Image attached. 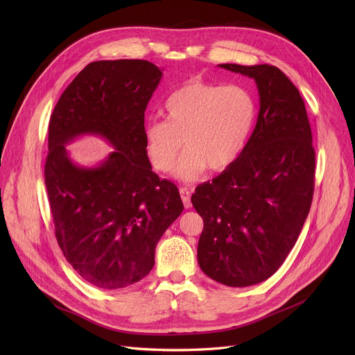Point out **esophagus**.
Masks as SVG:
<instances>
[{"label": "esophagus", "mask_w": 355, "mask_h": 355, "mask_svg": "<svg viewBox=\"0 0 355 355\" xmlns=\"http://www.w3.org/2000/svg\"><path fill=\"white\" fill-rule=\"evenodd\" d=\"M180 194H181V198H182V202H184V207L185 209H190L191 207V193L189 189H180Z\"/></svg>", "instance_id": "obj_1"}]
</instances>
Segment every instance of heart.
Instances as JSON below:
<instances>
[{
    "label": "heart",
    "instance_id": "1",
    "mask_svg": "<svg viewBox=\"0 0 355 355\" xmlns=\"http://www.w3.org/2000/svg\"><path fill=\"white\" fill-rule=\"evenodd\" d=\"M165 119L144 128L146 155L155 170L175 168L181 181H194L202 173L225 171L243 154L256 121V101L239 85L191 80L175 89L164 103Z\"/></svg>",
    "mask_w": 355,
    "mask_h": 355
}]
</instances>
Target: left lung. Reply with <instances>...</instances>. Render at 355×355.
Wrapping results in <instances>:
<instances>
[{
    "instance_id": "8db88e82",
    "label": "left lung",
    "mask_w": 355,
    "mask_h": 355,
    "mask_svg": "<svg viewBox=\"0 0 355 355\" xmlns=\"http://www.w3.org/2000/svg\"><path fill=\"white\" fill-rule=\"evenodd\" d=\"M254 80L259 115L243 154L191 202L202 217L197 259L213 281L233 288L270 277L295 246L308 217L315 151L300 90L270 64H218Z\"/></svg>"
}]
</instances>
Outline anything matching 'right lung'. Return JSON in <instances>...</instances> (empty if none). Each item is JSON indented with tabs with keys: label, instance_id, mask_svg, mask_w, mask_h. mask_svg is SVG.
<instances>
[{
	"label": "right lung",
	"instance_id": "right-lung-1",
	"mask_svg": "<svg viewBox=\"0 0 355 355\" xmlns=\"http://www.w3.org/2000/svg\"><path fill=\"white\" fill-rule=\"evenodd\" d=\"M161 78L146 60L93 62L50 118L44 182L55 239L73 269L101 289L130 286L151 272L157 243L184 210L144 145L145 109ZM86 135L114 148L93 167L74 163L65 146Z\"/></svg>",
	"mask_w": 355,
	"mask_h": 355
}]
</instances>
